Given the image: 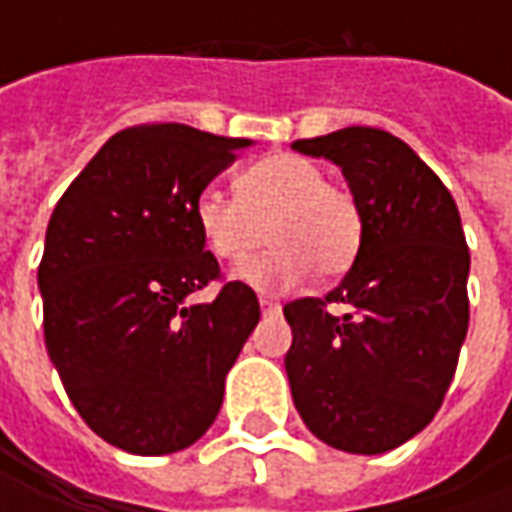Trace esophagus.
<instances>
[{
  "mask_svg": "<svg viewBox=\"0 0 512 512\" xmlns=\"http://www.w3.org/2000/svg\"><path fill=\"white\" fill-rule=\"evenodd\" d=\"M259 305H262L265 313H279V310H282V305H279L276 299H259Z\"/></svg>",
  "mask_w": 512,
  "mask_h": 512,
  "instance_id": "34e87169",
  "label": "esophagus"
}]
</instances>
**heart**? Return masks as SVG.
Instances as JSON below:
<instances>
[{
  "label": "heart",
  "mask_w": 512,
  "mask_h": 512,
  "mask_svg": "<svg viewBox=\"0 0 512 512\" xmlns=\"http://www.w3.org/2000/svg\"><path fill=\"white\" fill-rule=\"evenodd\" d=\"M196 225L207 250L222 262H242L267 239L262 256L236 276L256 290H287L319 276H339L362 245V210L353 193L325 182V170L305 156L276 153L236 176V196L205 187Z\"/></svg>",
  "instance_id": "b5f03b06"
}]
</instances>
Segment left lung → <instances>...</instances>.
<instances>
[{
  "mask_svg": "<svg viewBox=\"0 0 512 512\" xmlns=\"http://www.w3.org/2000/svg\"><path fill=\"white\" fill-rule=\"evenodd\" d=\"M293 150L339 165L362 210V245L339 287L285 305L293 404L330 447L387 453L430 424L459 364L470 322L459 207L387 130L342 128Z\"/></svg>",
  "mask_w": 512,
  "mask_h": 512,
  "instance_id": "8db88e82",
  "label": "left lung"
}]
</instances>
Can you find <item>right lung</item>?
<instances>
[{
  "label": "right lung",
  "mask_w": 512,
  "mask_h": 512,
  "mask_svg": "<svg viewBox=\"0 0 512 512\" xmlns=\"http://www.w3.org/2000/svg\"><path fill=\"white\" fill-rule=\"evenodd\" d=\"M187 125H139L102 145L45 233V347L90 430L136 456L185 450L219 416L225 376L259 322V299L219 279L196 199L250 148Z\"/></svg>",
  "instance_id": "1"
}]
</instances>
